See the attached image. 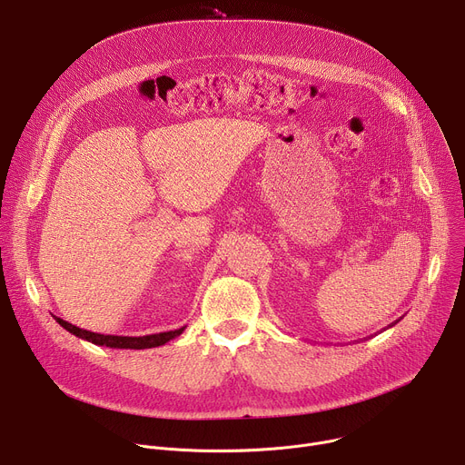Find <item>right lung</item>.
Instances as JSON below:
<instances>
[{
  "label": "right lung",
  "mask_w": 465,
  "mask_h": 465,
  "mask_svg": "<svg viewBox=\"0 0 465 465\" xmlns=\"http://www.w3.org/2000/svg\"><path fill=\"white\" fill-rule=\"evenodd\" d=\"M54 320L65 329L70 331L72 335L88 341L92 344L97 346H106V348H114V350H147V348H158L163 346L165 342L180 337L183 333L185 327H180L176 331H167V333H156V335H147V337H115V335H99V333H92V331L81 329L77 325H72L70 322H65L62 318Z\"/></svg>",
  "instance_id": "1"
}]
</instances>
